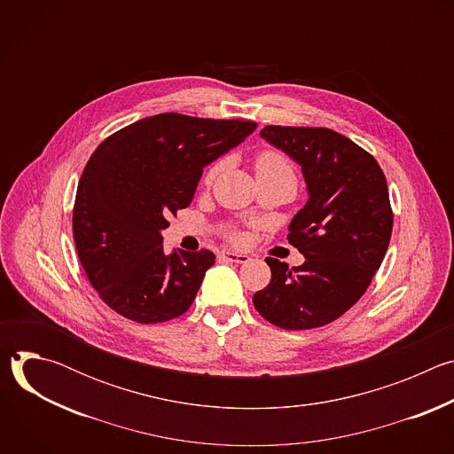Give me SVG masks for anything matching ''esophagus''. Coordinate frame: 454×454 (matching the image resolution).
<instances>
[{"label": "esophagus", "instance_id": "1", "mask_svg": "<svg viewBox=\"0 0 454 454\" xmlns=\"http://www.w3.org/2000/svg\"><path fill=\"white\" fill-rule=\"evenodd\" d=\"M223 258L228 262H235V264H246L249 261V256L244 253H237V251H223Z\"/></svg>", "mask_w": 454, "mask_h": 454}]
</instances>
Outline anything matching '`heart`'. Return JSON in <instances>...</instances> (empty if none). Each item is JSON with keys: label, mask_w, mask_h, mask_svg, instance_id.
<instances>
[{"label": "heart", "mask_w": 454, "mask_h": 454, "mask_svg": "<svg viewBox=\"0 0 454 454\" xmlns=\"http://www.w3.org/2000/svg\"><path fill=\"white\" fill-rule=\"evenodd\" d=\"M254 176H262V174H291L293 176V170H291V165L287 161V158L278 153V151H271V149H266V151H261L256 156H254ZM221 170V161L214 163L207 174H205V181L207 183H212L214 177L219 174ZM230 239L233 240H240L242 235L239 231H231L230 233Z\"/></svg>", "instance_id": "obj_1"}]
</instances>
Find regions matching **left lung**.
Wrapping results in <instances>:
<instances>
[{"label":"left lung","instance_id":"left-lung-1","mask_svg":"<svg viewBox=\"0 0 454 454\" xmlns=\"http://www.w3.org/2000/svg\"><path fill=\"white\" fill-rule=\"evenodd\" d=\"M261 137L289 154L309 201L289 224V242L305 256L291 268L268 256L271 282L253 305L286 331L323 327L368 289L390 244L394 212L375 158L327 127L266 125Z\"/></svg>","mask_w":454,"mask_h":454}]
</instances>
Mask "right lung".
I'll return each mask as SVG.
<instances>
[{"label":"right lung","mask_w":454,"mask_h":454,"mask_svg":"<svg viewBox=\"0 0 454 454\" xmlns=\"http://www.w3.org/2000/svg\"><path fill=\"white\" fill-rule=\"evenodd\" d=\"M256 129L249 120L161 113L106 138L81 176L74 207L79 261L102 301L137 323L188 310L215 254H165L161 230L186 208L203 168Z\"/></svg>","instance_id":"obj_1"}]
</instances>
